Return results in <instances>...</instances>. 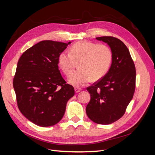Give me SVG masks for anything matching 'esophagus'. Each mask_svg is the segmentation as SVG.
<instances>
[{
	"instance_id": "esophagus-1",
	"label": "esophagus",
	"mask_w": 155,
	"mask_h": 155,
	"mask_svg": "<svg viewBox=\"0 0 155 155\" xmlns=\"http://www.w3.org/2000/svg\"><path fill=\"white\" fill-rule=\"evenodd\" d=\"M74 90H75V92H76V93H78V92H79L81 91V89L79 88H78V87H76V88H74Z\"/></svg>"
}]
</instances>
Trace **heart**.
Returning a JSON list of instances; mask_svg holds the SVG:
<instances>
[{"instance_id":"heart-1","label":"heart","mask_w":155,"mask_h":155,"mask_svg":"<svg viewBox=\"0 0 155 155\" xmlns=\"http://www.w3.org/2000/svg\"><path fill=\"white\" fill-rule=\"evenodd\" d=\"M112 54L109 46L89 41H80L74 44L70 52L63 51L58 57V64L63 72L69 75L78 62L76 71L68 77V83L81 87L93 80L104 76L112 61Z\"/></svg>"}]
</instances>
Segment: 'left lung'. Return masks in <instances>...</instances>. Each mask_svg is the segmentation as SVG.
<instances>
[{
  "mask_svg": "<svg viewBox=\"0 0 155 155\" xmlns=\"http://www.w3.org/2000/svg\"><path fill=\"white\" fill-rule=\"evenodd\" d=\"M109 46L112 64L105 76L87 90L91 100L86 107L88 117L98 124H110L125 114L135 90L136 70L129 51L121 40L110 36L96 38Z\"/></svg>",
  "mask_w": 155,
  "mask_h": 155,
  "instance_id": "left-lung-1",
  "label": "left lung"
}]
</instances>
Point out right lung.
I'll list each match as a JSON object with an SVG mask.
<instances>
[{
  "label": "right lung",
  "mask_w": 155,
  "mask_h": 155,
  "mask_svg": "<svg viewBox=\"0 0 155 155\" xmlns=\"http://www.w3.org/2000/svg\"><path fill=\"white\" fill-rule=\"evenodd\" d=\"M70 43L42 41L26 50L18 61L13 82L18 107L38 126L58 124L74 95V87L66 83L58 67L59 54Z\"/></svg>",
  "instance_id": "obj_1"
}]
</instances>
